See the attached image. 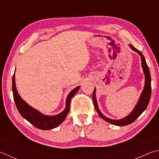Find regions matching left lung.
<instances>
[{
  "mask_svg": "<svg viewBox=\"0 0 159 159\" xmlns=\"http://www.w3.org/2000/svg\"><path fill=\"white\" fill-rule=\"evenodd\" d=\"M130 48L133 50L135 51V52H138L141 57L142 60V66L144 70V73L145 75V85L144 90L142 91V93L140 96V98H139V101L137 104L136 107H134V109L130 114H129L127 117H125L123 119L120 120H111L109 119V118H107L104 116L102 114L100 111L99 110V108L98 107V103H97L96 98H95V88L93 91V101L94 103V106H95V108L96 109L97 112L98 113L99 116H100L102 119L105 120L106 121L111 123L113 125H118V126H124L130 124L133 122H134L137 118H138L139 116H140L142 112H143L148 106V104H149L150 98H151V94H152V85H151V75H150V71L148 67L146 60H145L144 57L142 55L140 51L136 49L133 45H130Z\"/></svg>",
  "mask_w": 159,
  "mask_h": 159,
  "instance_id": "1",
  "label": "left lung"
}]
</instances>
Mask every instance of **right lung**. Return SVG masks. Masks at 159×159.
Here are the masks:
<instances>
[{
    "label": "right lung",
    "mask_w": 159,
    "mask_h": 159,
    "mask_svg": "<svg viewBox=\"0 0 159 159\" xmlns=\"http://www.w3.org/2000/svg\"><path fill=\"white\" fill-rule=\"evenodd\" d=\"M79 89V86L74 88V90L71 91L66 98V108L64 111L60 113V114L56 116H45L41 114L39 111H37L31 107L26 104V102L20 98L16 89L15 86V74L13 75L12 78V93L13 98L15 102L16 107L18 109L20 114L24 118L33 125L35 127L41 129V130H50V129L55 128L60 125L65 119L67 114L70 109V102L71 99L73 98L74 95L76 93V92Z\"/></svg>",
    "instance_id": "add662e5"
}]
</instances>
